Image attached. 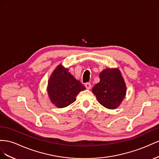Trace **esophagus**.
I'll return each instance as SVG.
<instances>
[{
    "mask_svg": "<svg viewBox=\"0 0 159 159\" xmlns=\"http://www.w3.org/2000/svg\"><path fill=\"white\" fill-rule=\"evenodd\" d=\"M85 87L87 89H90V88H91V84H90V83H85Z\"/></svg>",
    "mask_w": 159,
    "mask_h": 159,
    "instance_id": "1",
    "label": "esophagus"
}]
</instances>
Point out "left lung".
Listing matches in <instances>:
<instances>
[{
    "mask_svg": "<svg viewBox=\"0 0 159 159\" xmlns=\"http://www.w3.org/2000/svg\"><path fill=\"white\" fill-rule=\"evenodd\" d=\"M100 82L94 85L93 93L98 102L108 109L119 107L125 97L126 87L118 69H106L99 74Z\"/></svg>",
    "mask_w": 159,
    "mask_h": 159,
    "instance_id": "left-lung-1",
    "label": "left lung"
}]
</instances>
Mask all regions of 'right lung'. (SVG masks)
<instances>
[{"mask_svg": "<svg viewBox=\"0 0 159 159\" xmlns=\"http://www.w3.org/2000/svg\"><path fill=\"white\" fill-rule=\"evenodd\" d=\"M86 88L62 65L53 71L48 81L50 100L58 108H64L76 101V97Z\"/></svg>", "mask_w": 159, "mask_h": 159, "instance_id": "1", "label": "right lung"}]
</instances>
